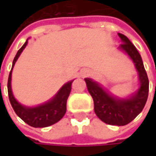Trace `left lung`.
Instances as JSON below:
<instances>
[{
  "mask_svg": "<svg viewBox=\"0 0 156 156\" xmlns=\"http://www.w3.org/2000/svg\"><path fill=\"white\" fill-rule=\"evenodd\" d=\"M122 43L120 48L133 59L139 74L140 87L129 99H118L108 95L98 83L85 78L87 90L94 101V110L98 117L112 126H126L133 121L144 108L149 92V80L139 52L126 36L118 33Z\"/></svg>",
  "mask_w": 156,
  "mask_h": 156,
  "instance_id": "8db88e82",
  "label": "left lung"
}]
</instances>
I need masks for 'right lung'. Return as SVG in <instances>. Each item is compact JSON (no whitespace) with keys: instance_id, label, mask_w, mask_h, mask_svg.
<instances>
[{"instance_id":"right-lung-1","label":"right lung","mask_w":156,"mask_h":156,"mask_svg":"<svg viewBox=\"0 0 156 156\" xmlns=\"http://www.w3.org/2000/svg\"><path fill=\"white\" fill-rule=\"evenodd\" d=\"M27 42L28 41H26L23 44V46L18 50L12 62V68L19 56L20 55L24 48L26 47ZM12 70L9 74V78H8V96L11 105L19 117H20L26 124H28L30 126L47 127L51 125L56 124L64 116L67 111V100L71 91V85L73 80L65 84L60 88L58 93L55 96V98H53V99H51L50 101L36 108H26L21 106L20 103H18L12 95V87H11Z\"/></svg>"}]
</instances>
